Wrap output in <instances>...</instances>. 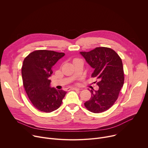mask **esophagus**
Wrapping results in <instances>:
<instances>
[{
  "label": "esophagus",
  "mask_w": 148,
  "mask_h": 148,
  "mask_svg": "<svg viewBox=\"0 0 148 148\" xmlns=\"http://www.w3.org/2000/svg\"><path fill=\"white\" fill-rule=\"evenodd\" d=\"M70 89H71V90H80L79 88H75V87H74V88H70Z\"/></svg>",
  "instance_id": "obj_1"
}]
</instances>
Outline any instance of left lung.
I'll use <instances>...</instances> for the list:
<instances>
[{"instance_id": "obj_1", "label": "left lung", "mask_w": 148, "mask_h": 148, "mask_svg": "<svg viewBox=\"0 0 148 148\" xmlns=\"http://www.w3.org/2000/svg\"><path fill=\"white\" fill-rule=\"evenodd\" d=\"M94 69L92 77L99 79L97 90H90V99L84 105L90 112L99 113L109 109L117 100L124 83L122 61L113 49L96 47L90 52H80Z\"/></svg>"}]
</instances>
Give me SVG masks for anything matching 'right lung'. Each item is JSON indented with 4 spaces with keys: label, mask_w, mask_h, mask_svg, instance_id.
<instances>
[{
    "label": "right lung",
    "mask_w": 148,
    "mask_h": 148,
    "mask_svg": "<svg viewBox=\"0 0 148 148\" xmlns=\"http://www.w3.org/2000/svg\"><path fill=\"white\" fill-rule=\"evenodd\" d=\"M64 56V53L38 50L30 53L23 60V86L32 105L40 111L49 113L56 110L66 93L51 88L49 79L53 73L52 67Z\"/></svg>",
    "instance_id": "add662e5"
}]
</instances>
